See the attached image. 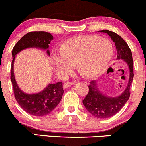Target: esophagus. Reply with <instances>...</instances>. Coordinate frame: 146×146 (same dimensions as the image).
<instances>
[{"instance_id": "34e87169", "label": "esophagus", "mask_w": 146, "mask_h": 146, "mask_svg": "<svg viewBox=\"0 0 146 146\" xmlns=\"http://www.w3.org/2000/svg\"><path fill=\"white\" fill-rule=\"evenodd\" d=\"M73 84V82H66V83H64V88H69L70 86H71Z\"/></svg>"}]
</instances>
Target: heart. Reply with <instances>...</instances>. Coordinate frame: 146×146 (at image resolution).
Returning a JSON list of instances; mask_svg holds the SVG:
<instances>
[{
  "label": "heart",
  "mask_w": 146,
  "mask_h": 146,
  "mask_svg": "<svg viewBox=\"0 0 146 146\" xmlns=\"http://www.w3.org/2000/svg\"><path fill=\"white\" fill-rule=\"evenodd\" d=\"M113 55L108 40L96 36H81L68 39L60 49L53 50L51 59L58 73L66 75L77 66L88 77L97 75L104 69Z\"/></svg>",
  "instance_id": "obj_1"
}]
</instances>
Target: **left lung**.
Listing matches in <instances>:
<instances>
[{"mask_svg":"<svg viewBox=\"0 0 146 146\" xmlns=\"http://www.w3.org/2000/svg\"><path fill=\"white\" fill-rule=\"evenodd\" d=\"M106 33L115 43L117 51V60H123L129 68V80L124 91L117 97L106 95L99 89L98 82L93 80L88 86L89 91L82 101L83 104L93 116L100 119H106L117 114L121 109L130 98V88L133 80V60L131 50L121 36L109 30H101Z\"/></svg>","mask_w":146,"mask_h":146,"instance_id":"1","label":"left lung"}]
</instances>
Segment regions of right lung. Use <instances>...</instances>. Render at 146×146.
<instances>
[{
  "mask_svg": "<svg viewBox=\"0 0 146 146\" xmlns=\"http://www.w3.org/2000/svg\"><path fill=\"white\" fill-rule=\"evenodd\" d=\"M53 36L46 31H32L25 34L16 43L12 50L11 81L14 88V96L18 104L26 113L36 117H42L51 113L61 101L64 93L62 82L48 84L42 90L37 93H27L23 91L16 81L14 63L16 55L26 48H36L46 51L50 56L48 44Z\"/></svg>",
  "mask_w": 146,
  "mask_h": 146,
  "instance_id": "1",
  "label": "right lung"
}]
</instances>
